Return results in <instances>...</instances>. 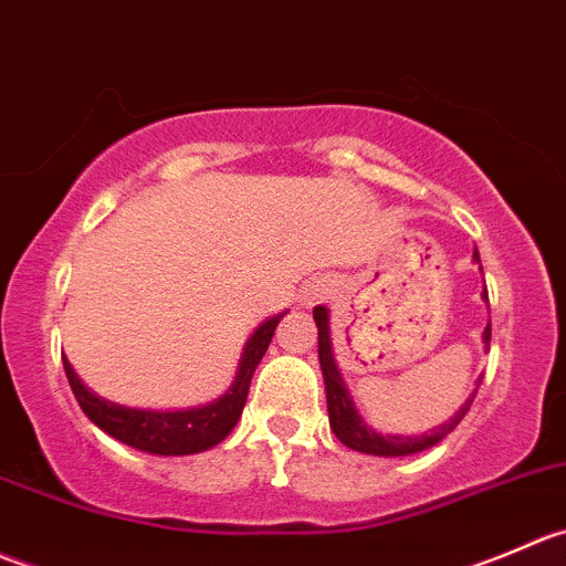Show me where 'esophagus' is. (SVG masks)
Here are the masks:
<instances>
[{"mask_svg": "<svg viewBox=\"0 0 566 566\" xmlns=\"http://www.w3.org/2000/svg\"><path fill=\"white\" fill-rule=\"evenodd\" d=\"M318 296H322V289H311L302 300H305V305H313V300H318Z\"/></svg>", "mask_w": 566, "mask_h": 566, "instance_id": "obj_1", "label": "esophagus"}]
</instances>
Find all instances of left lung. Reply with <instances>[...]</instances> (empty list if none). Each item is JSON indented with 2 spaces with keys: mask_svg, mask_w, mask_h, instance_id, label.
Returning a JSON list of instances; mask_svg holds the SVG:
<instances>
[{
  "mask_svg": "<svg viewBox=\"0 0 566 566\" xmlns=\"http://www.w3.org/2000/svg\"><path fill=\"white\" fill-rule=\"evenodd\" d=\"M473 261L479 264V253H473ZM481 270V266H479ZM484 302H486V285H484ZM313 322L318 327V363H322V374H324V390H327V412H329V429L335 432V438L352 451H360V454H371V457H410L418 454V451H427L432 446H438L446 434H451L457 429V423L465 418V412L471 410L473 396L465 399V405L454 412L446 423L440 427L429 429L423 434H388V432H377L366 418L357 412L355 399H352L349 388H346L344 377H340V368L335 363L333 355V338H329V311L324 305L313 307ZM490 324L484 327V346H490Z\"/></svg>",
  "mask_w": 566,
  "mask_h": 566,
  "instance_id": "8db88e82",
  "label": "left lung"
}]
</instances>
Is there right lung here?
<instances>
[{"label":"right lung","mask_w":566,"mask_h":566,"mask_svg":"<svg viewBox=\"0 0 566 566\" xmlns=\"http://www.w3.org/2000/svg\"><path fill=\"white\" fill-rule=\"evenodd\" d=\"M285 313L289 311L270 316L264 324L255 327V333L244 344L242 357H239V368L231 388L220 399L209 401V405L187 407V410H143V407L115 405V401L104 399V396H98L82 382L69 357H63L65 377H69L82 412L109 438L120 440V443L132 446L137 451H145V454H200V451H209L217 443H222L242 418L244 401H248L250 394V379H253L261 357L270 349L272 335H275V327L281 324Z\"/></svg>","instance_id":"obj_1"}]
</instances>
